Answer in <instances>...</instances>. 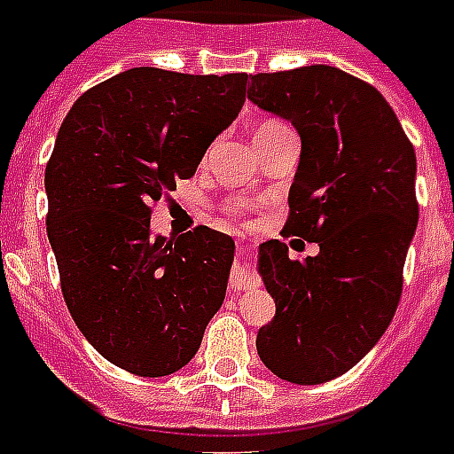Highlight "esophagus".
<instances>
[{
	"label": "esophagus",
	"instance_id": "esophagus-1",
	"mask_svg": "<svg viewBox=\"0 0 454 454\" xmlns=\"http://www.w3.org/2000/svg\"><path fill=\"white\" fill-rule=\"evenodd\" d=\"M239 251H247V249L245 247H239ZM251 284H254V277H251L249 272V265L238 261L235 262L233 274H231V288H233V291H245V288H249Z\"/></svg>",
	"mask_w": 454,
	"mask_h": 454
}]
</instances>
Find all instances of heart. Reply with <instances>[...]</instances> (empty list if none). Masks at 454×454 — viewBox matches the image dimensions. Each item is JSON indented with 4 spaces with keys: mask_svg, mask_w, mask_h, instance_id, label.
<instances>
[{
    "mask_svg": "<svg viewBox=\"0 0 454 454\" xmlns=\"http://www.w3.org/2000/svg\"><path fill=\"white\" fill-rule=\"evenodd\" d=\"M281 127H286V124H281V121H262V124H258L256 129V138L258 136H265V133L277 131V129ZM245 209H247L245 200H231V203H228V212H233V215H242Z\"/></svg>",
    "mask_w": 454,
    "mask_h": 454,
    "instance_id": "1",
    "label": "heart"
}]
</instances>
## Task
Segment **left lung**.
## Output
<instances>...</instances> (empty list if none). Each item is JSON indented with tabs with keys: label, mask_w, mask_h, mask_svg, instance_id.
<instances>
[{
	"label": "left lung",
	"mask_w": 454,
	"mask_h": 454,
	"mask_svg": "<svg viewBox=\"0 0 454 454\" xmlns=\"http://www.w3.org/2000/svg\"><path fill=\"white\" fill-rule=\"evenodd\" d=\"M247 97L300 133L284 233L318 242L304 261L279 239L258 247L277 314L256 348L274 376L318 386L356 367L397 311L418 226L415 150L383 94L341 68L256 74Z\"/></svg>",
	"instance_id": "obj_1"
}]
</instances>
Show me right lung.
<instances>
[{
  "mask_svg": "<svg viewBox=\"0 0 454 454\" xmlns=\"http://www.w3.org/2000/svg\"><path fill=\"white\" fill-rule=\"evenodd\" d=\"M247 74L138 67L87 90L45 166L48 239L75 325L108 363L168 376L226 298L235 242L198 226L152 235V203L189 180L245 106Z\"/></svg>",
  "mask_w": 454,
  "mask_h": 454,
  "instance_id": "add662e5",
  "label": "right lung"
}]
</instances>
